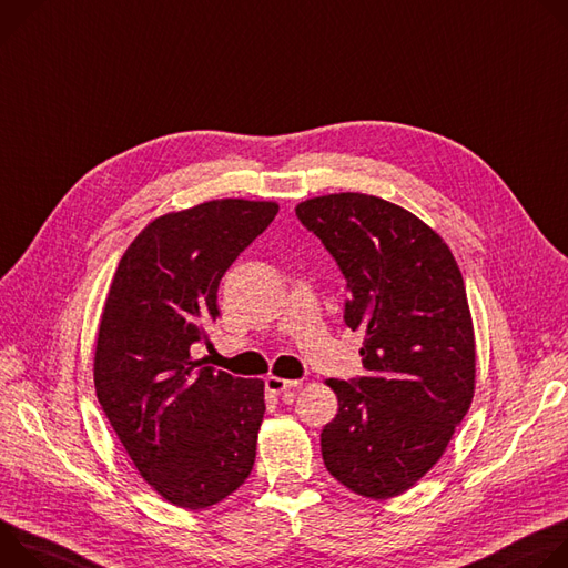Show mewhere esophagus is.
<instances>
[{"label":"esophagus","mask_w":568,"mask_h":568,"mask_svg":"<svg viewBox=\"0 0 568 568\" xmlns=\"http://www.w3.org/2000/svg\"><path fill=\"white\" fill-rule=\"evenodd\" d=\"M300 388V382H291V379H282V376H268L266 379V390L273 393V395H280V393H291Z\"/></svg>","instance_id":"34e87169"}]
</instances>
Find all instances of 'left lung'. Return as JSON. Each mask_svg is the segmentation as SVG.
Listing matches in <instances>:
<instances>
[{"mask_svg": "<svg viewBox=\"0 0 568 568\" xmlns=\"http://www.w3.org/2000/svg\"><path fill=\"white\" fill-rule=\"evenodd\" d=\"M295 214L347 280V327L365 332L367 376L327 379L338 413L321 433L325 467L365 498L399 496L443 458L474 399L463 273L443 236L384 199L327 194Z\"/></svg>", "mask_w": 568, "mask_h": 568, "instance_id": "left-lung-1", "label": "left lung"}]
</instances>
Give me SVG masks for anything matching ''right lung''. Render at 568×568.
Returning a JSON list of instances; mask_svg holds the SVG:
<instances>
[{
	"instance_id": "add662e5",
	"label": "right lung",
	"mask_w": 568,
	"mask_h": 568,
	"mask_svg": "<svg viewBox=\"0 0 568 568\" xmlns=\"http://www.w3.org/2000/svg\"><path fill=\"white\" fill-rule=\"evenodd\" d=\"M273 201L221 199L151 221L114 271L94 347L97 399L140 476L205 510L255 465L264 382L199 367L221 277L275 219Z\"/></svg>"
}]
</instances>
